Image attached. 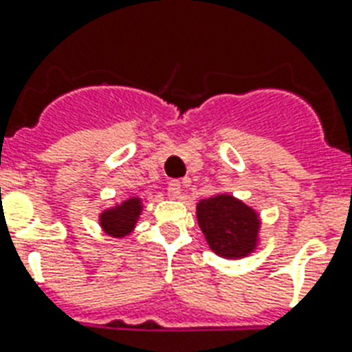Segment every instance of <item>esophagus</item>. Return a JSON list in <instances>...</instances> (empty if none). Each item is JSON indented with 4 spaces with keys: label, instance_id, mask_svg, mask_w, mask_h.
I'll return each instance as SVG.
<instances>
[{
    "label": "esophagus",
    "instance_id": "obj_1",
    "mask_svg": "<svg viewBox=\"0 0 352 352\" xmlns=\"http://www.w3.org/2000/svg\"><path fill=\"white\" fill-rule=\"evenodd\" d=\"M181 191H182L181 181H170V184H168V193H170L171 199H179V197H181Z\"/></svg>",
    "mask_w": 352,
    "mask_h": 352
}]
</instances>
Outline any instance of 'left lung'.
<instances>
[{
    "label": "left lung",
    "instance_id": "obj_1",
    "mask_svg": "<svg viewBox=\"0 0 352 352\" xmlns=\"http://www.w3.org/2000/svg\"><path fill=\"white\" fill-rule=\"evenodd\" d=\"M197 221L210 250L222 258H244L258 248V213L230 193L202 199Z\"/></svg>",
    "mask_w": 352,
    "mask_h": 352
}]
</instances>
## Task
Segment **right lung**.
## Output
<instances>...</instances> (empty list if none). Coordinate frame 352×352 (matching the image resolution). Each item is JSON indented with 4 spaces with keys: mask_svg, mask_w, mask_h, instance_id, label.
Instances as JSON below:
<instances>
[{
    "mask_svg": "<svg viewBox=\"0 0 352 352\" xmlns=\"http://www.w3.org/2000/svg\"><path fill=\"white\" fill-rule=\"evenodd\" d=\"M142 199L139 197H130L121 204H116L102 210L99 213V226L107 235L113 239H124L135 230V224L142 213Z\"/></svg>",
    "mask_w": 352,
    "mask_h": 352,
    "instance_id": "obj_1",
    "label": "right lung"
}]
</instances>
